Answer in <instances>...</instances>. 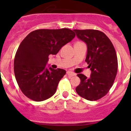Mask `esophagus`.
Here are the masks:
<instances>
[{"instance_id": "obj_1", "label": "esophagus", "mask_w": 131, "mask_h": 131, "mask_svg": "<svg viewBox=\"0 0 131 131\" xmlns=\"http://www.w3.org/2000/svg\"><path fill=\"white\" fill-rule=\"evenodd\" d=\"M67 74L68 75V77H72L75 76V75H76V74L74 73L73 72H70V71H68V72H67Z\"/></svg>"}]
</instances>
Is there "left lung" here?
I'll use <instances>...</instances> for the list:
<instances>
[{
  "instance_id": "obj_1",
  "label": "left lung",
  "mask_w": 131,
  "mask_h": 131,
  "mask_svg": "<svg viewBox=\"0 0 131 131\" xmlns=\"http://www.w3.org/2000/svg\"><path fill=\"white\" fill-rule=\"evenodd\" d=\"M77 37L88 46L85 62L91 70L88 78L77 74L80 84L75 90L85 100L96 101L105 96L113 85L118 69V61L113 45L108 37L97 30H74Z\"/></svg>"
}]
</instances>
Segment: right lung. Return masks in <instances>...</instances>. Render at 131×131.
Instances as JSON below:
<instances>
[{"label":"right lung","instance_id":"add662e5","mask_svg":"<svg viewBox=\"0 0 131 131\" xmlns=\"http://www.w3.org/2000/svg\"><path fill=\"white\" fill-rule=\"evenodd\" d=\"M75 37L70 29H39L23 39L14 58V72L17 83L26 97L42 101L54 94L66 71L46 68L49 56L56 55Z\"/></svg>","mask_w":131,"mask_h":131}]
</instances>
